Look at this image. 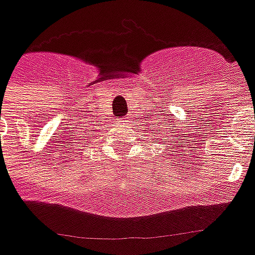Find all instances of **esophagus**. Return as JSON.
I'll use <instances>...</instances> for the list:
<instances>
[{"mask_svg":"<svg viewBox=\"0 0 255 255\" xmlns=\"http://www.w3.org/2000/svg\"><path fill=\"white\" fill-rule=\"evenodd\" d=\"M129 120H131V117H128V116L124 117V122H129Z\"/></svg>","mask_w":255,"mask_h":255,"instance_id":"1","label":"esophagus"}]
</instances>
